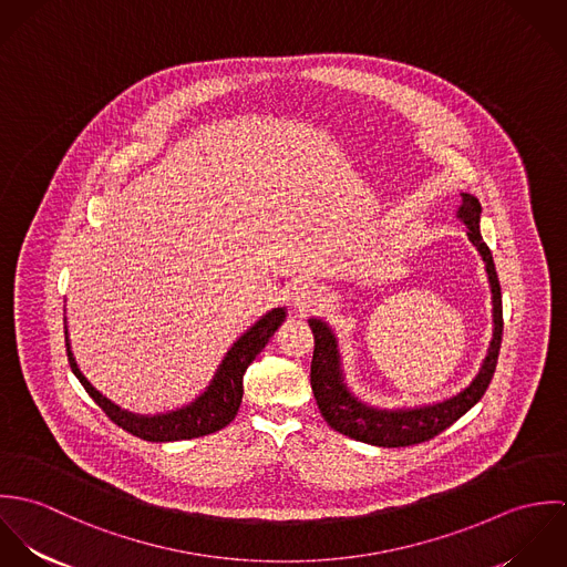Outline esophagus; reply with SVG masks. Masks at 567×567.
I'll use <instances>...</instances> for the list:
<instances>
[{"mask_svg":"<svg viewBox=\"0 0 567 567\" xmlns=\"http://www.w3.org/2000/svg\"><path fill=\"white\" fill-rule=\"evenodd\" d=\"M324 295L323 290L315 284H303L297 288L295 292V308L301 312V315H308V312H315L323 306Z\"/></svg>","mask_w":567,"mask_h":567,"instance_id":"1","label":"esophagus"}]
</instances>
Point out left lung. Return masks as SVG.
<instances>
[{
  "instance_id": "left-lung-1",
  "label": "left lung",
  "mask_w": 567,
  "mask_h": 567,
  "mask_svg": "<svg viewBox=\"0 0 567 567\" xmlns=\"http://www.w3.org/2000/svg\"><path fill=\"white\" fill-rule=\"evenodd\" d=\"M461 220L470 229L467 236L474 246L481 250L491 281V295H493V340L486 353L485 364L476 380L456 398L441 402V404L423 405L414 410H375L355 402L349 391L342 384L340 367H338V351H336V338L327 329V324L312 319L310 329L315 333V353H312V367H310V384L317 405L323 414L327 425H331L336 432L351 436L362 443L380 445V447H405L416 445L423 441L434 439L445 427H450L454 421H458L470 408L481 402L485 395L491 378L495 373L499 344H502V290L495 272V264L491 257V250L481 236V203L472 194H463Z\"/></svg>"
}]
</instances>
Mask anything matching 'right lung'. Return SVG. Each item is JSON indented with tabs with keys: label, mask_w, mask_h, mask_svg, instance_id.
I'll return each instance as SVG.
<instances>
[{
	"label": "right lung",
	"mask_w": 567,
	"mask_h": 567,
	"mask_svg": "<svg viewBox=\"0 0 567 567\" xmlns=\"http://www.w3.org/2000/svg\"><path fill=\"white\" fill-rule=\"evenodd\" d=\"M286 310L277 308L261 317L257 323L252 324L243 338L231 347L227 358L223 360L214 382L209 384L207 393H203L196 402L187 408H181L176 412H167L159 416H137L120 410L117 405L106 402L82 375L74 362V355L70 351L68 342V360L74 371V375L81 380L84 391L95 404L102 408V412L122 430L131 432L133 436H140L144 441L153 443H163V441H181V439H196L205 436L212 432L223 430L229 425L243 402L244 393V373L248 364L257 358V353L266 347L270 336L277 331V327L284 323Z\"/></svg>",
	"instance_id": "obj_1"
}]
</instances>
